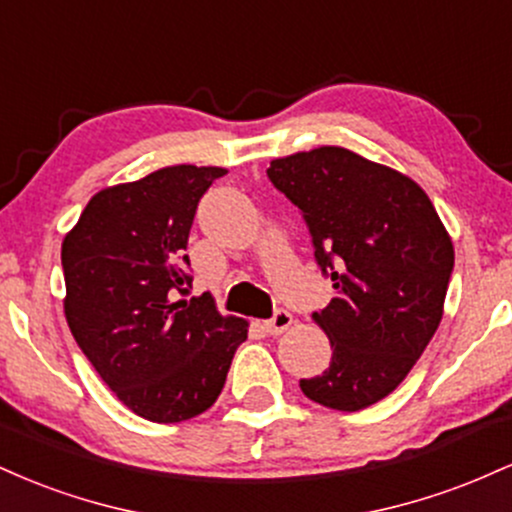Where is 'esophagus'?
Returning <instances> with one entry per match:
<instances>
[{"instance_id": "1", "label": "esophagus", "mask_w": 512, "mask_h": 512, "mask_svg": "<svg viewBox=\"0 0 512 512\" xmlns=\"http://www.w3.org/2000/svg\"><path fill=\"white\" fill-rule=\"evenodd\" d=\"M291 322H293V315L289 313V310H276V313L269 317V320H264L262 322V327H264V332L267 334H281V332H286L291 327Z\"/></svg>"}]
</instances>
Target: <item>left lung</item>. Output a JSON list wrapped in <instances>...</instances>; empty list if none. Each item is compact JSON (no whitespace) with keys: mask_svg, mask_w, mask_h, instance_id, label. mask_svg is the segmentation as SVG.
Here are the masks:
<instances>
[{"mask_svg":"<svg viewBox=\"0 0 512 512\" xmlns=\"http://www.w3.org/2000/svg\"><path fill=\"white\" fill-rule=\"evenodd\" d=\"M301 209L334 298L315 313L332 344L330 368L303 395L358 411L390 395L436 334L455 250L431 199L397 170L320 146L274 158L267 170Z\"/></svg>","mask_w":512,"mask_h":512,"instance_id":"8db88e82","label":"left lung"}]
</instances>
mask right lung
Wrapping results in <instances>:
<instances>
[{
	"label": "right lung",
	"mask_w": 512,
	"mask_h": 512,
	"mask_svg": "<svg viewBox=\"0 0 512 512\" xmlns=\"http://www.w3.org/2000/svg\"><path fill=\"white\" fill-rule=\"evenodd\" d=\"M221 175L216 166H168L105 187L62 243L76 344L117 399L156 424L207 411L248 339V322L219 315L209 293L187 298V238Z\"/></svg>",
	"instance_id": "obj_1"
}]
</instances>
